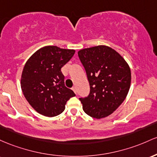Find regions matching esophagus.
Wrapping results in <instances>:
<instances>
[{"mask_svg": "<svg viewBox=\"0 0 157 157\" xmlns=\"http://www.w3.org/2000/svg\"><path fill=\"white\" fill-rule=\"evenodd\" d=\"M72 90H73V92L75 93V94H76V93H77V90H76V87H72Z\"/></svg>", "mask_w": 157, "mask_h": 157, "instance_id": "obj_1", "label": "esophagus"}]
</instances>
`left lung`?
Masks as SVG:
<instances>
[{
    "label": "left lung",
    "instance_id": "8db88e82",
    "mask_svg": "<svg viewBox=\"0 0 157 157\" xmlns=\"http://www.w3.org/2000/svg\"><path fill=\"white\" fill-rule=\"evenodd\" d=\"M86 70L90 94L80 98L84 111L95 119L112 114L125 99L131 82L130 67L122 56L105 45L79 50Z\"/></svg>",
    "mask_w": 157,
    "mask_h": 157
}]
</instances>
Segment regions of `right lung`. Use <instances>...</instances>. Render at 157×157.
Masks as SVG:
<instances>
[{
  "label": "right lung",
  "instance_id": "1",
  "mask_svg": "<svg viewBox=\"0 0 157 157\" xmlns=\"http://www.w3.org/2000/svg\"><path fill=\"white\" fill-rule=\"evenodd\" d=\"M75 51L46 46L27 60L23 69L21 87L26 99L38 113L47 117L59 115L67 101L75 96L64 85L61 69Z\"/></svg>",
  "mask_w": 157,
  "mask_h": 157
}]
</instances>
